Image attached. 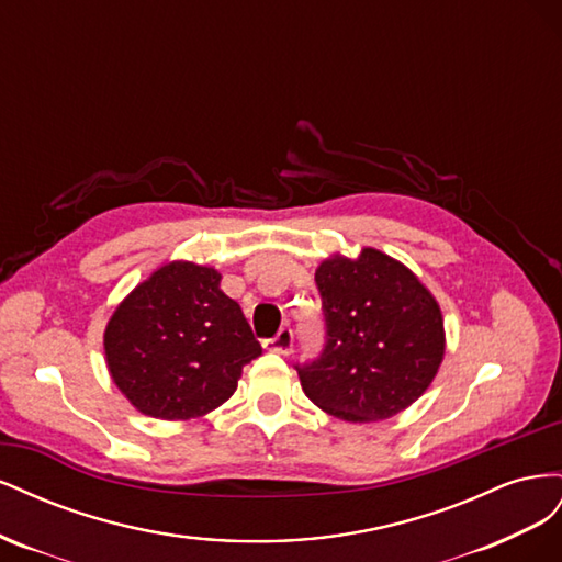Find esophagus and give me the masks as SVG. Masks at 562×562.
Here are the masks:
<instances>
[{
	"label": "esophagus",
	"mask_w": 562,
	"mask_h": 562,
	"mask_svg": "<svg viewBox=\"0 0 562 562\" xmlns=\"http://www.w3.org/2000/svg\"><path fill=\"white\" fill-rule=\"evenodd\" d=\"M293 342H295V333H293V328L285 326V328H281L274 337L265 339V349L277 351V353H291Z\"/></svg>",
	"instance_id": "1"
}]
</instances>
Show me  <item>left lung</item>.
Returning <instances> with one entry per match:
<instances>
[{"mask_svg": "<svg viewBox=\"0 0 562 562\" xmlns=\"http://www.w3.org/2000/svg\"><path fill=\"white\" fill-rule=\"evenodd\" d=\"M326 342L295 363L304 394L347 422H380L415 403L443 361V316L411 269L363 248L316 269Z\"/></svg>", "mask_w": 562, "mask_h": 562, "instance_id": "obj_1", "label": "left lung"}]
</instances>
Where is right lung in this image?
Here are the masks:
<instances>
[{
	"mask_svg": "<svg viewBox=\"0 0 562 562\" xmlns=\"http://www.w3.org/2000/svg\"><path fill=\"white\" fill-rule=\"evenodd\" d=\"M105 353L114 384L140 413L190 419L223 405L262 347L215 269L171 262L119 304Z\"/></svg>",
	"mask_w": 562,
	"mask_h": 562,
	"instance_id": "1",
	"label": "right lung"
}]
</instances>
